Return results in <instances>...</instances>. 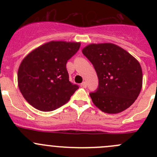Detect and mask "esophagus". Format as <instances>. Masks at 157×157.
Instances as JSON below:
<instances>
[{
  "label": "esophagus",
  "instance_id": "esophagus-1",
  "mask_svg": "<svg viewBox=\"0 0 157 157\" xmlns=\"http://www.w3.org/2000/svg\"><path fill=\"white\" fill-rule=\"evenodd\" d=\"M80 86H82V87H83V88H86V86H87V83H86V82H83V83H81V84H80Z\"/></svg>",
  "mask_w": 157,
  "mask_h": 157
}]
</instances>
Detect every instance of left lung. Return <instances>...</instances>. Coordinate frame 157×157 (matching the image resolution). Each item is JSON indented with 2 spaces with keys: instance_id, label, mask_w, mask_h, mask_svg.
<instances>
[{
  "instance_id": "obj_1",
  "label": "left lung",
  "mask_w": 157,
  "mask_h": 157,
  "mask_svg": "<svg viewBox=\"0 0 157 157\" xmlns=\"http://www.w3.org/2000/svg\"><path fill=\"white\" fill-rule=\"evenodd\" d=\"M82 52L93 64L99 79L97 90L90 93L94 105L109 114L129 108L142 88L143 74L137 60L112 43L90 44Z\"/></svg>"
}]
</instances>
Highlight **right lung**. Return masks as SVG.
I'll return each mask as SVG.
<instances>
[{
	"label": "right lung",
	"mask_w": 157,
	"mask_h": 157,
	"mask_svg": "<svg viewBox=\"0 0 157 157\" xmlns=\"http://www.w3.org/2000/svg\"><path fill=\"white\" fill-rule=\"evenodd\" d=\"M80 42L52 41L34 49L22 61L18 86L34 108L51 112L67 103L79 86L69 81L66 64Z\"/></svg>",
	"instance_id": "obj_1"
}]
</instances>
